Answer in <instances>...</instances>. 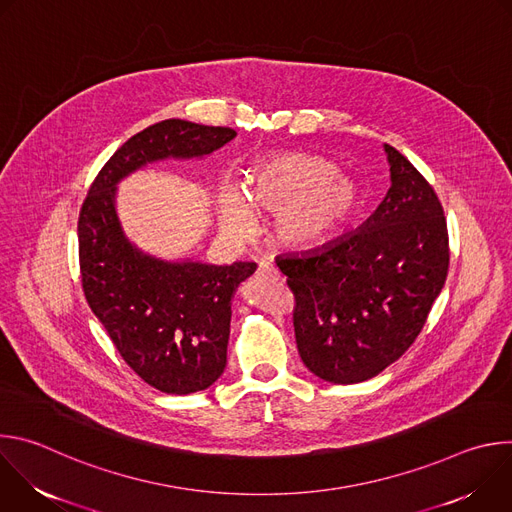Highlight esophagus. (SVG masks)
<instances>
[{"label":"esophagus","instance_id":"esophagus-1","mask_svg":"<svg viewBox=\"0 0 512 512\" xmlns=\"http://www.w3.org/2000/svg\"><path fill=\"white\" fill-rule=\"evenodd\" d=\"M257 277L259 279H269V281H277L279 279V271L273 267V263L269 261H261L257 267Z\"/></svg>","mask_w":512,"mask_h":512}]
</instances>
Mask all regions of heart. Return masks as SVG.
I'll return each mask as SVG.
<instances>
[{"instance_id": "b5f03b06", "label": "heart", "mask_w": 512, "mask_h": 512, "mask_svg": "<svg viewBox=\"0 0 512 512\" xmlns=\"http://www.w3.org/2000/svg\"><path fill=\"white\" fill-rule=\"evenodd\" d=\"M249 200L277 214L275 231L289 247H312L338 229L358 204V186L338 166L312 154H273L249 176ZM225 223L239 233L253 227V212L239 188L223 198Z\"/></svg>"}]
</instances>
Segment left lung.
<instances>
[{
	"label": "left lung",
	"instance_id": "obj_1",
	"mask_svg": "<svg viewBox=\"0 0 512 512\" xmlns=\"http://www.w3.org/2000/svg\"><path fill=\"white\" fill-rule=\"evenodd\" d=\"M391 188L358 231L279 257L294 294L300 356L320 379L362 383L415 342L450 267L444 206L389 143Z\"/></svg>",
	"mask_w": 512,
	"mask_h": 512
}]
</instances>
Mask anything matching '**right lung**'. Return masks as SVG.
Listing matches in <instances>:
<instances>
[{
    "label": "right lung",
    "mask_w": 512,
    "mask_h": 512,
    "mask_svg": "<svg viewBox=\"0 0 512 512\" xmlns=\"http://www.w3.org/2000/svg\"><path fill=\"white\" fill-rule=\"evenodd\" d=\"M237 135L231 127L166 119L127 139L93 180L79 214L85 298L131 371L162 393L210 387L227 367L231 300L255 263H168L137 251L115 214V186L164 158H200Z\"/></svg>",
    "instance_id": "right-lung-1"
}]
</instances>
